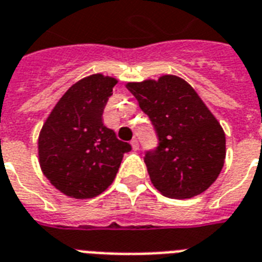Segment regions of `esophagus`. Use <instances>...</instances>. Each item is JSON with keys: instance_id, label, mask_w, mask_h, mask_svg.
I'll return each instance as SVG.
<instances>
[{"instance_id": "1", "label": "esophagus", "mask_w": 262, "mask_h": 262, "mask_svg": "<svg viewBox=\"0 0 262 262\" xmlns=\"http://www.w3.org/2000/svg\"><path fill=\"white\" fill-rule=\"evenodd\" d=\"M131 144H133L134 150H138V148H139V142H138L137 138H134L133 141H131Z\"/></svg>"}]
</instances>
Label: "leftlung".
I'll return each mask as SVG.
<instances>
[{"mask_svg":"<svg viewBox=\"0 0 262 262\" xmlns=\"http://www.w3.org/2000/svg\"><path fill=\"white\" fill-rule=\"evenodd\" d=\"M127 88L158 138L143 157L152 185L173 199L204 192L217 179L226 158L225 133L214 115L193 88L176 75Z\"/></svg>","mask_w":262,"mask_h":262,"instance_id":"left-lung-1","label":"left lung"}]
</instances>
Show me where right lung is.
<instances>
[{"label":"right lung","mask_w":262,"mask_h":262,"mask_svg":"<svg viewBox=\"0 0 262 262\" xmlns=\"http://www.w3.org/2000/svg\"><path fill=\"white\" fill-rule=\"evenodd\" d=\"M116 79L95 74L73 85L39 135L40 167L50 183L75 199L95 198L110 187L131 144L102 120Z\"/></svg>","instance_id":"obj_1"}]
</instances>
